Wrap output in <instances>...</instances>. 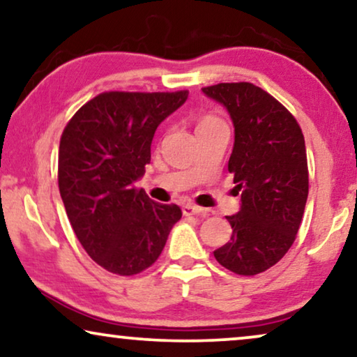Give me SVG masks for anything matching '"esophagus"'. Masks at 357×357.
<instances>
[{"label": "esophagus", "instance_id": "1", "mask_svg": "<svg viewBox=\"0 0 357 357\" xmlns=\"http://www.w3.org/2000/svg\"><path fill=\"white\" fill-rule=\"evenodd\" d=\"M182 209L185 216H204L206 214V209L202 206H195V204H185Z\"/></svg>", "mask_w": 357, "mask_h": 357}]
</instances>
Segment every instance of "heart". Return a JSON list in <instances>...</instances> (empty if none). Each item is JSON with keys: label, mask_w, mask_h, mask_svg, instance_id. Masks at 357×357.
<instances>
[{"label": "heart", "mask_w": 357, "mask_h": 357, "mask_svg": "<svg viewBox=\"0 0 357 357\" xmlns=\"http://www.w3.org/2000/svg\"><path fill=\"white\" fill-rule=\"evenodd\" d=\"M211 121H216V119H214V116H204V119H202V121H199L198 125H202V123H211Z\"/></svg>", "instance_id": "heart-1"}]
</instances>
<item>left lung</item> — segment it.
Masks as SVG:
<instances>
[{"mask_svg":"<svg viewBox=\"0 0 357 357\" xmlns=\"http://www.w3.org/2000/svg\"><path fill=\"white\" fill-rule=\"evenodd\" d=\"M202 91L231 115L234 148L227 169L242 202L241 211L226 216L232 236L214 258L236 275H258L286 255L304 216V135L291 112L252 82H221Z\"/></svg>","mask_w":357,"mask_h":357,"instance_id":"left-lung-1","label":"left lung"}]
</instances>
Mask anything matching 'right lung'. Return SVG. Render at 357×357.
I'll use <instances>...</instances> for the list:
<instances>
[{"label":"right lung","mask_w":357,"mask_h":357,"mask_svg":"<svg viewBox=\"0 0 357 357\" xmlns=\"http://www.w3.org/2000/svg\"><path fill=\"white\" fill-rule=\"evenodd\" d=\"M188 91L102 92L73 115L58 153V187L77 241L107 271L133 276L158 260L177 204L151 199L136 182L151 162L158 126Z\"/></svg>","instance_id":"obj_1"}]
</instances>
